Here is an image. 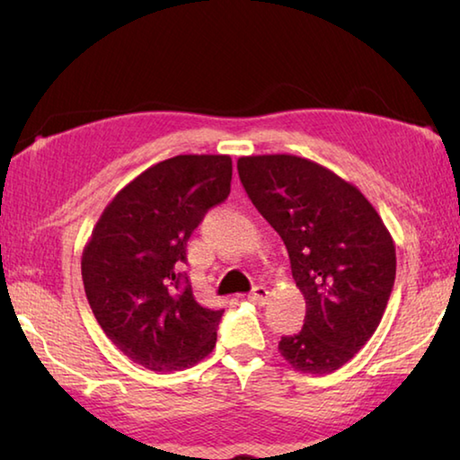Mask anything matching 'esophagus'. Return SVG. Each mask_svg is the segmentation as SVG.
Instances as JSON below:
<instances>
[{"mask_svg":"<svg viewBox=\"0 0 460 460\" xmlns=\"http://www.w3.org/2000/svg\"><path fill=\"white\" fill-rule=\"evenodd\" d=\"M249 300L253 302V305H260V306H263V305H268V300H270V290L266 286H255L252 292H249V296H247Z\"/></svg>","mask_w":460,"mask_h":460,"instance_id":"obj_1","label":"esophagus"}]
</instances>
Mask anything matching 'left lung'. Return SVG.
Listing matches in <instances>:
<instances>
[{"label":"left lung","instance_id":"left-lung-1","mask_svg":"<svg viewBox=\"0 0 460 460\" xmlns=\"http://www.w3.org/2000/svg\"><path fill=\"white\" fill-rule=\"evenodd\" d=\"M239 178L290 255L306 316L279 355L300 373L326 376L361 351L385 313L395 245L355 184L292 154L241 155Z\"/></svg>","mask_w":460,"mask_h":460}]
</instances>
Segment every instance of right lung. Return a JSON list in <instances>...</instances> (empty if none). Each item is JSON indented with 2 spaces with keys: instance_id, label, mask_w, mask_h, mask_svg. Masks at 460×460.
I'll return each instance as SVG.
<instances>
[{
  "instance_id": "obj_1",
  "label": "right lung",
  "mask_w": 460,
  "mask_h": 460,
  "mask_svg": "<svg viewBox=\"0 0 460 460\" xmlns=\"http://www.w3.org/2000/svg\"><path fill=\"white\" fill-rule=\"evenodd\" d=\"M231 158L184 154L115 194L83 249L89 306L107 339L142 367L189 369L217 342L223 310L200 306L178 266L208 208L231 190Z\"/></svg>"
}]
</instances>
